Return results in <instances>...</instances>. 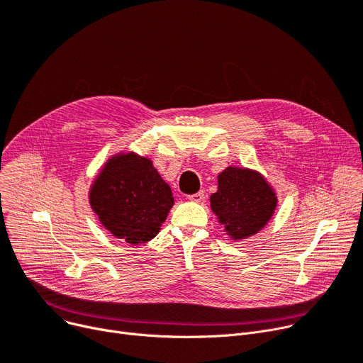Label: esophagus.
<instances>
[{
    "mask_svg": "<svg viewBox=\"0 0 363 363\" xmlns=\"http://www.w3.org/2000/svg\"><path fill=\"white\" fill-rule=\"evenodd\" d=\"M188 200L196 201V203H201V201L204 200V193H203V191H199V193H196V194L188 196Z\"/></svg>",
    "mask_w": 363,
    "mask_h": 363,
    "instance_id": "esophagus-1",
    "label": "esophagus"
}]
</instances>
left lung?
<instances>
[{
    "label": "left lung",
    "mask_w": 363,
    "mask_h": 363,
    "mask_svg": "<svg viewBox=\"0 0 363 363\" xmlns=\"http://www.w3.org/2000/svg\"><path fill=\"white\" fill-rule=\"evenodd\" d=\"M277 194L256 170L226 167L218 177V191L211 196V207L234 240L259 233L272 218Z\"/></svg>",
    "instance_id": "obj_1"
}]
</instances>
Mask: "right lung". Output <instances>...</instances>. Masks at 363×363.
<instances>
[{"mask_svg": "<svg viewBox=\"0 0 363 363\" xmlns=\"http://www.w3.org/2000/svg\"><path fill=\"white\" fill-rule=\"evenodd\" d=\"M89 203L114 237L141 244L157 235L174 196L150 159L125 152L107 160L91 186Z\"/></svg>", "mask_w": 363, "mask_h": 363, "instance_id": "obj_1", "label": "right lung"}]
</instances>
